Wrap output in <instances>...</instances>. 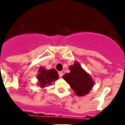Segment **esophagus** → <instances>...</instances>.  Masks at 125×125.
Returning <instances> with one entry per match:
<instances>
[{"instance_id":"34e87169","label":"esophagus","mask_w":125,"mask_h":125,"mask_svg":"<svg viewBox=\"0 0 125 125\" xmlns=\"http://www.w3.org/2000/svg\"><path fill=\"white\" fill-rule=\"evenodd\" d=\"M58 75H59V77H62V76H63V72H58Z\"/></svg>"}]
</instances>
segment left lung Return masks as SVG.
I'll return each instance as SVG.
<instances>
[{
  "label": "left lung",
  "instance_id": "8db88e82",
  "mask_svg": "<svg viewBox=\"0 0 125 125\" xmlns=\"http://www.w3.org/2000/svg\"><path fill=\"white\" fill-rule=\"evenodd\" d=\"M70 72L62 76L75 94L78 96H84L88 94L94 85L92 76L83 68L79 62H75L69 66Z\"/></svg>",
  "mask_w": 125,
  "mask_h": 125
}]
</instances>
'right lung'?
<instances>
[{
  "instance_id": "obj_1",
  "label": "right lung",
  "mask_w": 125,
  "mask_h": 125,
  "mask_svg": "<svg viewBox=\"0 0 125 125\" xmlns=\"http://www.w3.org/2000/svg\"><path fill=\"white\" fill-rule=\"evenodd\" d=\"M59 76L55 69H46L41 67L37 75L38 85L41 88H45L47 85L52 84L53 82L58 79Z\"/></svg>"
}]
</instances>
